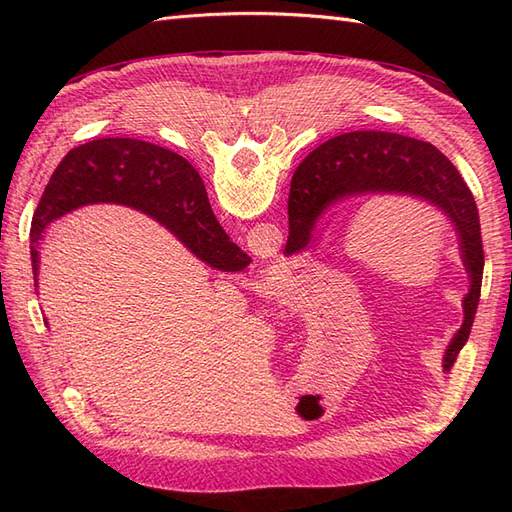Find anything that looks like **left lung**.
Returning <instances> with one entry per match:
<instances>
[{
  "mask_svg": "<svg viewBox=\"0 0 512 512\" xmlns=\"http://www.w3.org/2000/svg\"><path fill=\"white\" fill-rule=\"evenodd\" d=\"M397 194L438 209L455 226L463 267L470 288L463 297V322L448 342L442 367L451 371L466 346L483 284V237L478 209L470 188L442 151L410 136L356 130L314 149L294 170L288 198L290 252H299L314 239L318 220L348 198Z\"/></svg>",
  "mask_w": 512,
  "mask_h": 512,
  "instance_id": "1",
  "label": "left lung"
}]
</instances>
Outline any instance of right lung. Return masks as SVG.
Segmentation results:
<instances>
[{
    "instance_id": "right-lung-1",
    "label": "right lung",
    "mask_w": 512,
    "mask_h": 512,
    "mask_svg": "<svg viewBox=\"0 0 512 512\" xmlns=\"http://www.w3.org/2000/svg\"><path fill=\"white\" fill-rule=\"evenodd\" d=\"M100 203L149 215L215 271L235 273L250 265L247 254L215 220L205 183L188 160L136 138H100L68 151L44 188L32 222L36 284L38 245L46 226L70 211Z\"/></svg>"
}]
</instances>
